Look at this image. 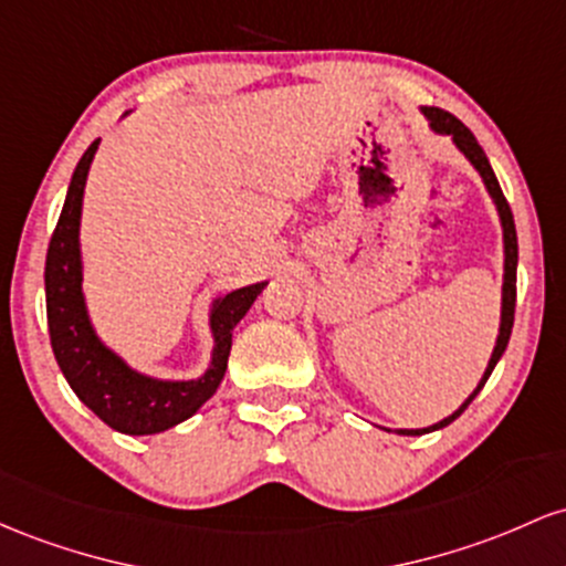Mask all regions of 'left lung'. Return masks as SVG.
<instances>
[{"instance_id":"1","label":"left lung","mask_w":566,"mask_h":566,"mask_svg":"<svg viewBox=\"0 0 566 566\" xmlns=\"http://www.w3.org/2000/svg\"><path fill=\"white\" fill-rule=\"evenodd\" d=\"M424 117L430 119V128L438 130V133H449V136L454 138V144L460 146L462 151H465V157L475 165V170L481 174V179H484L489 195H492L494 202H497V211H500V219H503V234H505V283H503V323H500V336H497V345H494V353L492 358H489V366L484 371V379H481L479 387L473 390V396L468 398L465 403L460 406V409L454 411L452 417H447V420L430 424V428H422V430H398L401 436H422V433H430V430H438V428H447L449 422H454L457 417L462 415V411L471 406V401L475 396L481 392V387L486 385L489 374L494 371V366H497V360L503 358L505 347H507V339H511V328H513V315H516V262H518V240H516V224H513V213H511V206H507L503 189H500V181L497 176H494L492 165H489L484 149H481L479 142H475V136L471 130L465 128V125L460 123V119L454 117V114L438 109V106H424Z\"/></svg>"}]
</instances>
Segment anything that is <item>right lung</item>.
I'll use <instances>...</instances> for the list:
<instances>
[{"mask_svg": "<svg viewBox=\"0 0 566 566\" xmlns=\"http://www.w3.org/2000/svg\"><path fill=\"white\" fill-rule=\"evenodd\" d=\"M98 142L87 146L74 168L66 202L55 224L44 259V300H48V332L63 377L77 392V398L98 420L128 436H151L174 428L192 417L227 371L232 350V328L251 310L253 300L266 283H253L232 291L216 302L211 313L213 328V364L206 377L192 382H163L130 371L112 350H106L93 334L82 300V264H80V211L85 192L87 170Z\"/></svg>", "mask_w": 566, "mask_h": 566, "instance_id": "1", "label": "right lung"}]
</instances>
